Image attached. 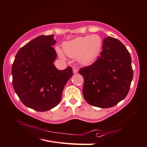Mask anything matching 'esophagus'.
<instances>
[{
	"mask_svg": "<svg viewBox=\"0 0 147 147\" xmlns=\"http://www.w3.org/2000/svg\"><path fill=\"white\" fill-rule=\"evenodd\" d=\"M78 70L76 68H73V72L74 74L77 73H78Z\"/></svg>",
	"mask_w": 147,
	"mask_h": 147,
	"instance_id": "34e87169",
	"label": "esophagus"
}]
</instances>
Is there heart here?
I'll list each match as a JSON object with an SVG mask.
<instances>
[{
	"label": "heart",
	"instance_id": "1",
	"mask_svg": "<svg viewBox=\"0 0 147 147\" xmlns=\"http://www.w3.org/2000/svg\"><path fill=\"white\" fill-rule=\"evenodd\" d=\"M102 39L98 34L90 36H78L63 43V52L69 57L76 58L82 65H89L100 53L102 47ZM56 52L61 59H65L63 51L58 47Z\"/></svg>",
	"mask_w": 147,
	"mask_h": 147
}]
</instances>
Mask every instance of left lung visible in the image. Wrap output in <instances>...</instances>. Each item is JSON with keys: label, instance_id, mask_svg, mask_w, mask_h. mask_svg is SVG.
I'll list each match as a JSON object with an SVG mask.
<instances>
[{"label": "left lung", "instance_id": "left-lung-1", "mask_svg": "<svg viewBox=\"0 0 147 147\" xmlns=\"http://www.w3.org/2000/svg\"><path fill=\"white\" fill-rule=\"evenodd\" d=\"M83 95L90 105L110 108L127 96L133 78L132 60L119 40H103L100 57L91 65L81 68Z\"/></svg>", "mask_w": 147, "mask_h": 147}]
</instances>
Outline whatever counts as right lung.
Masks as SVG:
<instances>
[{
	"mask_svg": "<svg viewBox=\"0 0 147 147\" xmlns=\"http://www.w3.org/2000/svg\"><path fill=\"white\" fill-rule=\"evenodd\" d=\"M54 35H40L20 48L13 62V87L24 105L44 112L60 103L63 88L73 76L68 67L58 70L53 64L57 53Z\"/></svg>",
	"mask_w": 147,
	"mask_h": 147,
	"instance_id": "obj_1",
	"label": "right lung"
}]
</instances>
